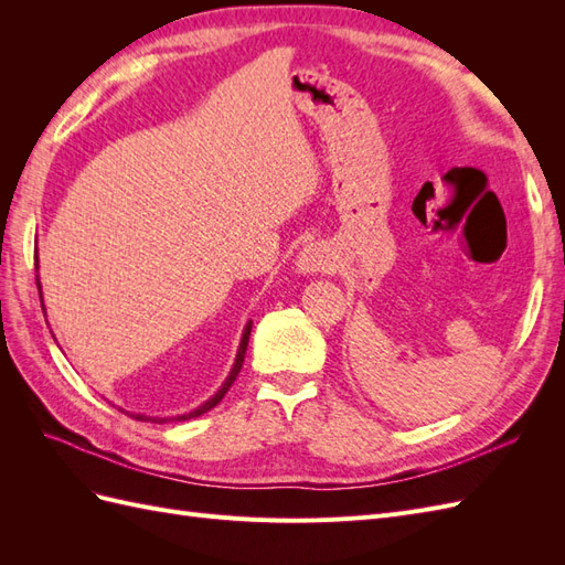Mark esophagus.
I'll use <instances>...</instances> for the list:
<instances>
[{
	"label": "esophagus",
	"mask_w": 565,
	"mask_h": 565,
	"mask_svg": "<svg viewBox=\"0 0 565 565\" xmlns=\"http://www.w3.org/2000/svg\"><path fill=\"white\" fill-rule=\"evenodd\" d=\"M297 264L301 273H324L332 266V256L322 245H309L301 249Z\"/></svg>",
	"instance_id": "34e87169"
}]
</instances>
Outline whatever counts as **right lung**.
<instances>
[{
    "mask_svg": "<svg viewBox=\"0 0 565 565\" xmlns=\"http://www.w3.org/2000/svg\"><path fill=\"white\" fill-rule=\"evenodd\" d=\"M40 287V285H38ZM249 332H252V322H247V328H245V332H243V341H241V349H237V358H235V365H233V370H231V374H228V380L224 382V386H221L214 396L204 403V405H200L198 409H193L191 415H181V417H177L179 422H183V419H191V417H200L202 413H207V409H212V407H216L218 403H221V398L226 396V391L233 386V382L237 380V374H241V370H243V363H245V351H247V341H249ZM131 417H136V419H150V417H143V415H131ZM156 422V419H152Z\"/></svg>",
    "mask_w": 565,
    "mask_h": 565,
    "instance_id": "right-lung-1",
    "label": "right lung"
}]
</instances>
